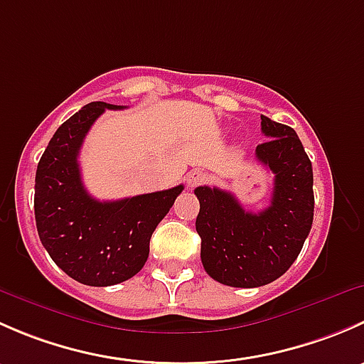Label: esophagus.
Instances as JSON below:
<instances>
[{"label": "esophagus", "instance_id": "obj_1", "mask_svg": "<svg viewBox=\"0 0 364 364\" xmlns=\"http://www.w3.org/2000/svg\"><path fill=\"white\" fill-rule=\"evenodd\" d=\"M205 181V174L200 171H192L186 174V185L190 186V188H196V186H199L200 183Z\"/></svg>", "mask_w": 364, "mask_h": 364}]
</instances>
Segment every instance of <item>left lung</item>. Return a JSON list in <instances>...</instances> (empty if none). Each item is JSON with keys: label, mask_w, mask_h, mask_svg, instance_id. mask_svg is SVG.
I'll return each instance as SVG.
<instances>
[{"label": "left lung", "mask_w": 364, "mask_h": 364, "mask_svg": "<svg viewBox=\"0 0 364 364\" xmlns=\"http://www.w3.org/2000/svg\"><path fill=\"white\" fill-rule=\"evenodd\" d=\"M260 127L269 141L257 146L255 156L274 174L269 208L252 213L230 192L196 188L203 266L229 287H262L280 278L299 255L314 222V171L294 128L266 116H260Z\"/></svg>", "instance_id": "1"}]
</instances>
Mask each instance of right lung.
Here are the masks:
<instances>
[{"mask_svg": "<svg viewBox=\"0 0 364 364\" xmlns=\"http://www.w3.org/2000/svg\"><path fill=\"white\" fill-rule=\"evenodd\" d=\"M105 109L91 102L65 121L43 151L35 178V220L50 259L73 280L107 287L135 277L149 255V240L183 185L121 200L93 199L80 178L79 151Z\"/></svg>", "mask_w": 364, "mask_h": 364, "instance_id": "obj_1", "label": "right lung"}]
</instances>
